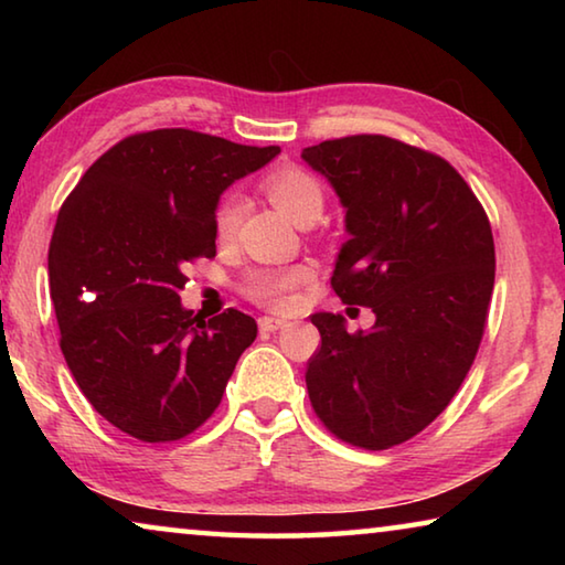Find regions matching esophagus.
I'll return each instance as SVG.
<instances>
[{
  "label": "esophagus",
  "instance_id": "obj_1",
  "mask_svg": "<svg viewBox=\"0 0 565 565\" xmlns=\"http://www.w3.org/2000/svg\"><path fill=\"white\" fill-rule=\"evenodd\" d=\"M284 327H286L284 319H276V317H262V319H259V329L266 331V333L279 331V329H284Z\"/></svg>",
  "mask_w": 565,
  "mask_h": 565
}]
</instances>
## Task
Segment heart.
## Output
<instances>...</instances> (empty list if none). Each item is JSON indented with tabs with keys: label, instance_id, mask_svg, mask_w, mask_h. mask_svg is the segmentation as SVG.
I'll return each mask as SVG.
<instances>
[{
	"label": "heart",
	"instance_id": "b5f03b06",
	"mask_svg": "<svg viewBox=\"0 0 565 565\" xmlns=\"http://www.w3.org/2000/svg\"><path fill=\"white\" fill-rule=\"evenodd\" d=\"M264 189L274 206L284 212L291 222L299 224L301 218H317L323 209V189L317 177L299 167H281L264 179ZM242 214V199L236 194L224 196L216 212L218 236L234 232ZM311 271L306 266H281V269H256L246 276L244 294L248 299L266 306V309H289L291 291L309 279Z\"/></svg>",
	"mask_w": 565,
	"mask_h": 565
}]
</instances>
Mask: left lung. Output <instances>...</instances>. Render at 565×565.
Here are the masks:
<instances>
[{
  "label": "left lung",
  "instance_id": "left-lung-1",
  "mask_svg": "<svg viewBox=\"0 0 565 565\" xmlns=\"http://www.w3.org/2000/svg\"><path fill=\"white\" fill-rule=\"evenodd\" d=\"M301 159L347 212L333 291L376 317L349 333L339 313H313L306 388L331 434L381 451L424 431L471 369L493 294L491 224L446 159L404 141L359 134Z\"/></svg>",
  "mask_w": 565,
  "mask_h": 565
}]
</instances>
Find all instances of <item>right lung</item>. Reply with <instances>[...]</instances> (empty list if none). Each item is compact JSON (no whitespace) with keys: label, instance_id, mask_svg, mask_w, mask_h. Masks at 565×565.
Wrapping results in <instances>:
<instances>
[{"label":"right lung","instance_id":"right-lung-1","mask_svg":"<svg viewBox=\"0 0 565 565\" xmlns=\"http://www.w3.org/2000/svg\"><path fill=\"white\" fill-rule=\"evenodd\" d=\"M191 129L134 134L66 199L50 244L62 353L97 414L147 444L179 441L222 404L256 321L181 306L186 264L216 256L224 191L279 154Z\"/></svg>","mask_w":565,"mask_h":565}]
</instances>
